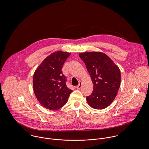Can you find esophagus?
I'll list each match as a JSON object with an SVG mask.
<instances>
[{
	"label": "esophagus",
	"mask_w": 149,
	"mask_h": 149,
	"mask_svg": "<svg viewBox=\"0 0 149 149\" xmlns=\"http://www.w3.org/2000/svg\"><path fill=\"white\" fill-rule=\"evenodd\" d=\"M81 85H82V82L80 81V82H79V84L77 85V86H76V88L77 89H80V88H81Z\"/></svg>",
	"instance_id": "1"
}]
</instances>
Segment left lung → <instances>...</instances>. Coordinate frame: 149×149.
<instances>
[{
	"label": "left lung",
	"instance_id": "1",
	"mask_svg": "<svg viewBox=\"0 0 149 149\" xmlns=\"http://www.w3.org/2000/svg\"><path fill=\"white\" fill-rule=\"evenodd\" d=\"M93 84L92 94L86 97L89 106L96 109L109 106L117 95L121 81L119 67L105 53L100 52L79 54Z\"/></svg>",
	"mask_w": 149,
	"mask_h": 149
}]
</instances>
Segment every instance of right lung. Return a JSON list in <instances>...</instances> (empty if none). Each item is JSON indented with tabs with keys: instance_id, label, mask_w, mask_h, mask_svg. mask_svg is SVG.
Wrapping results in <instances>:
<instances>
[{
	"instance_id": "1",
	"label": "right lung",
	"mask_w": 149,
	"mask_h": 149,
	"mask_svg": "<svg viewBox=\"0 0 149 149\" xmlns=\"http://www.w3.org/2000/svg\"><path fill=\"white\" fill-rule=\"evenodd\" d=\"M70 53L57 51L46 57L36 69L33 84L35 95L46 109L56 110L67 103L72 90L66 85L62 68Z\"/></svg>"
}]
</instances>
